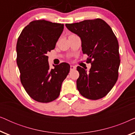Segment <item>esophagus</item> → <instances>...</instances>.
Returning <instances> with one entry per match:
<instances>
[{"mask_svg":"<svg viewBox=\"0 0 135 135\" xmlns=\"http://www.w3.org/2000/svg\"><path fill=\"white\" fill-rule=\"evenodd\" d=\"M75 69V67H74V66H70V70L71 71H73V70H74Z\"/></svg>","mask_w":135,"mask_h":135,"instance_id":"1","label":"esophagus"}]
</instances>
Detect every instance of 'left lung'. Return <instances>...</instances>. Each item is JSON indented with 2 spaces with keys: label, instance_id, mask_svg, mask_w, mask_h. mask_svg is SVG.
I'll return each instance as SVG.
<instances>
[{
  "label": "left lung",
  "instance_id": "obj_1",
  "mask_svg": "<svg viewBox=\"0 0 135 135\" xmlns=\"http://www.w3.org/2000/svg\"><path fill=\"white\" fill-rule=\"evenodd\" d=\"M72 32L82 40V50L91 63L89 72L78 66L77 88L86 98L97 100L110 91L119 76V43L111 27L100 18L66 24Z\"/></svg>",
  "mask_w": 135,
  "mask_h": 135
}]
</instances>
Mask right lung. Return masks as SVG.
Returning a JSON list of instances; mask_svg holds the SVG:
<instances>
[{"mask_svg":"<svg viewBox=\"0 0 135 135\" xmlns=\"http://www.w3.org/2000/svg\"><path fill=\"white\" fill-rule=\"evenodd\" d=\"M63 29V24L35 20L23 29L18 38L16 62L20 80L29 97L38 102L56 99L69 73L70 66L66 62L50 69L47 55L55 48Z\"/></svg>","mask_w":135,"mask_h":135,"instance_id":"right-lung-1","label":"right lung"}]
</instances>
